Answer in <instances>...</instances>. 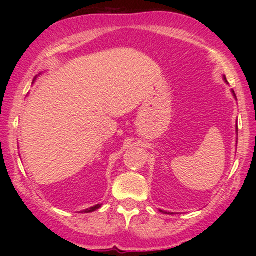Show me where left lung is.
I'll return each instance as SVG.
<instances>
[{"label":"left lung","instance_id":"8db88e82","mask_svg":"<svg viewBox=\"0 0 256 256\" xmlns=\"http://www.w3.org/2000/svg\"><path fill=\"white\" fill-rule=\"evenodd\" d=\"M222 79H224V80L226 82V83H228V80H226V77H225V76H222ZM232 95H234V98H236V95H234V90H232ZM237 130H238V128H237ZM160 212H162V213H165V214H170V212H165V210H160Z\"/></svg>","mask_w":256,"mask_h":256}]
</instances>
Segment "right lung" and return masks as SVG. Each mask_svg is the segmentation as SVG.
I'll list each match as a JSON object with an SVG mask.
<instances>
[{
	"mask_svg": "<svg viewBox=\"0 0 256 256\" xmlns=\"http://www.w3.org/2000/svg\"><path fill=\"white\" fill-rule=\"evenodd\" d=\"M37 78V77H36ZM34 78V79H36ZM101 207V204H96V206H94V207H90V208H88V210H82V212H85V213H91V212H95L96 210H98V208Z\"/></svg>",
	"mask_w": 256,
	"mask_h": 256,
	"instance_id": "obj_1",
	"label": "right lung"
}]
</instances>
